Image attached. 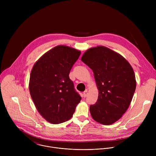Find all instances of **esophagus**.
<instances>
[{"instance_id": "esophagus-1", "label": "esophagus", "mask_w": 156, "mask_h": 156, "mask_svg": "<svg viewBox=\"0 0 156 156\" xmlns=\"http://www.w3.org/2000/svg\"><path fill=\"white\" fill-rule=\"evenodd\" d=\"M87 94H88V93H87V90L84 91L83 92V96H84V98H86V97L87 96Z\"/></svg>"}]
</instances>
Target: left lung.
<instances>
[{"mask_svg":"<svg viewBox=\"0 0 156 156\" xmlns=\"http://www.w3.org/2000/svg\"><path fill=\"white\" fill-rule=\"evenodd\" d=\"M81 61L93 71L99 90L97 102L90 107L92 117L103 125L114 123L125 114L135 93L134 71L121 55L104 46L88 49Z\"/></svg>","mask_w":156,"mask_h":156,"instance_id":"obj_1","label":"left lung"}]
</instances>
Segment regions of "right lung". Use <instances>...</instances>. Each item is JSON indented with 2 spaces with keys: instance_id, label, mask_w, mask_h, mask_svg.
I'll use <instances>...</instances> for the list:
<instances>
[{
  "instance_id": "obj_1",
  "label": "right lung",
  "mask_w": 156,
  "mask_h": 156,
  "mask_svg": "<svg viewBox=\"0 0 156 156\" xmlns=\"http://www.w3.org/2000/svg\"><path fill=\"white\" fill-rule=\"evenodd\" d=\"M81 52L58 46L44 54L34 65L29 88L39 114L49 122L58 124L73 116L81 98L69 78Z\"/></svg>"
}]
</instances>
